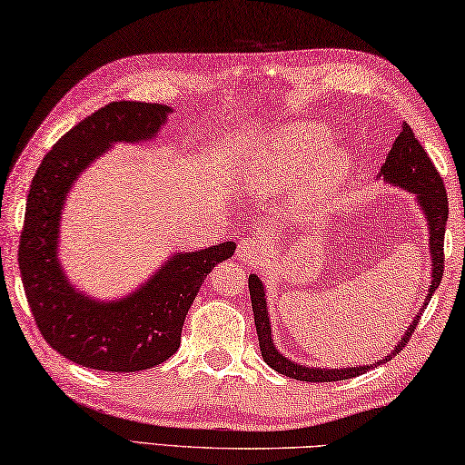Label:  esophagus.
I'll list each match as a JSON object with an SVG mask.
<instances>
[{"instance_id": "esophagus-1", "label": "esophagus", "mask_w": 465, "mask_h": 465, "mask_svg": "<svg viewBox=\"0 0 465 465\" xmlns=\"http://www.w3.org/2000/svg\"><path fill=\"white\" fill-rule=\"evenodd\" d=\"M268 253V239L263 237H253V239H245L239 242L237 247V257L247 263L260 262L262 257Z\"/></svg>"}]
</instances>
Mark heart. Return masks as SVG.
<instances>
[{
    "instance_id": "obj_1",
    "label": "heart",
    "mask_w": 465,
    "mask_h": 465,
    "mask_svg": "<svg viewBox=\"0 0 465 465\" xmlns=\"http://www.w3.org/2000/svg\"><path fill=\"white\" fill-rule=\"evenodd\" d=\"M331 143L330 129L313 121L278 129L251 173L249 189L257 195L280 193L304 173L299 202L323 203L340 192L352 166L344 150H330Z\"/></svg>"
}]
</instances>
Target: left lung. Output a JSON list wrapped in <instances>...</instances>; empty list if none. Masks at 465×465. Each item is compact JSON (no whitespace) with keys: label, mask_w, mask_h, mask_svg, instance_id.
I'll return each mask as SVG.
<instances>
[{"label":"left lung","mask_w":465,"mask_h":465,"mask_svg":"<svg viewBox=\"0 0 465 465\" xmlns=\"http://www.w3.org/2000/svg\"><path fill=\"white\" fill-rule=\"evenodd\" d=\"M379 177H383L385 183L390 185H398L406 192L414 193L418 205H420L422 214L429 224V253H430V286L426 292V299L422 302V309H418L414 322L408 325L404 336L395 344L385 359L372 362V364H356V367H344V369H323V367H309V364L294 362L284 356L280 350L273 346L272 338V323L268 313V296H265V288L260 278L255 273L249 276V294H251V307H253L255 327H257V338H260V350L263 361L270 364L273 371H278L280 375H286L296 381H311V383H327V381H344V379H352L364 375L372 367H379L387 361H391L393 356H398L401 348L408 344L410 336L416 330L418 319H420L426 304L432 299V294L440 284L443 278V241H445V226L449 216V205H447V193L440 174L437 173L435 164L430 163V158L426 156L420 142L416 140L412 127L408 124H401V132L395 138L393 146L387 154L385 163L381 166Z\"/></svg>","instance_id":"8db88e82"}]
</instances>
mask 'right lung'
<instances>
[{
  "instance_id": "1",
  "label": "right lung",
  "mask_w": 465,
  "mask_h": 465,
  "mask_svg": "<svg viewBox=\"0 0 465 465\" xmlns=\"http://www.w3.org/2000/svg\"><path fill=\"white\" fill-rule=\"evenodd\" d=\"M171 106L111 103L72 127L33 179L20 237V276L33 317L47 344L94 371L135 372L177 352L183 322L205 276L232 257V241L174 253L138 291L115 301L75 288L59 263V220L75 179L113 143L154 140Z\"/></svg>"
}]
</instances>
